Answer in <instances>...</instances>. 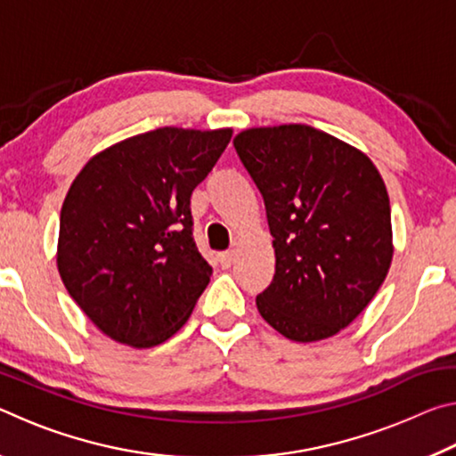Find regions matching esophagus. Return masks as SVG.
<instances>
[{"mask_svg":"<svg viewBox=\"0 0 456 456\" xmlns=\"http://www.w3.org/2000/svg\"><path fill=\"white\" fill-rule=\"evenodd\" d=\"M235 261V251H225V253H221L219 256V264H221V267H231V264H233Z\"/></svg>","mask_w":456,"mask_h":456,"instance_id":"obj_1","label":"esophagus"}]
</instances>
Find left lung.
<instances>
[{
	"mask_svg": "<svg viewBox=\"0 0 456 456\" xmlns=\"http://www.w3.org/2000/svg\"><path fill=\"white\" fill-rule=\"evenodd\" d=\"M264 197L275 275L256 304L293 342L358 318L392 261L390 200L366 154L305 125L243 130L233 141Z\"/></svg>",
	"mask_w": 456,
	"mask_h": 456,
	"instance_id": "8db88e82",
	"label": "left lung"
}]
</instances>
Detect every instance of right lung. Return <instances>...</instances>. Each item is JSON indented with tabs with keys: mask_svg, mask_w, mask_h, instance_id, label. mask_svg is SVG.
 <instances>
[{
	"mask_svg": "<svg viewBox=\"0 0 456 456\" xmlns=\"http://www.w3.org/2000/svg\"><path fill=\"white\" fill-rule=\"evenodd\" d=\"M229 141V128H157L96 154L74 179L58 272L106 336L152 348L189 320L213 273L192 237L191 195Z\"/></svg>",
	"mask_w": 456,
	"mask_h": 456,
	"instance_id": "1",
	"label": "right lung"
}]
</instances>
